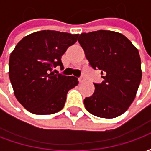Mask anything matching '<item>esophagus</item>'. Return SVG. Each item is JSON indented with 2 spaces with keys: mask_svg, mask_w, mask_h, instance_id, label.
<instances>
[{
  "mask_svg": "<svg viewBox=\"0 0 151 151\" xmlns=\"http://www.w3.org/2000/svg\"><path fill=\"white\" fill-rule=\"evenodd\" d=\"M78 81H79V82H80V83H82V82H86V78H84V77H81V78H79Z\"/></svg>",
  "mask_w": 151,
  "mask_h": 151,
  "instance_id": "obj_1",
  "label": "esophagus"
}]
</instances>
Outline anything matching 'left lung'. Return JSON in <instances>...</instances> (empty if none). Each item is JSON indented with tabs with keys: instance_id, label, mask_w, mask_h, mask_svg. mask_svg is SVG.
Masks as SVG:
<instances>
[{
	"instance_id": "1",
	"label": "left lung",
	"mask_w": 151,
	"mask_h": 151,
	"mask_svg": "<svg viewBox=\"0 0 151 151\" xmlns=\"http://www.w3.org/2000/svg\"><path fill=\"white\" fill-rule=\"evenodd\" d=\"M78 42L92 68L104 74V82L94 84L95 93L84 99L86 109L101 118L119 116L133 102L142 80L138 50L124 35L111 31L82 33Z\"/></svg>"
}]
</instances>
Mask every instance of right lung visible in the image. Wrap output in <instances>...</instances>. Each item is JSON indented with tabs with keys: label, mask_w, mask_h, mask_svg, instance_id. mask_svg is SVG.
Segmentation results:
<instances>
[{
	"label": "right lung",
	"mask_w": 151,
	"mask_h": 151,
	"mask_svg": "<svg viewBox=\"0 0 151 151\" xmlns=\"http://www.w3.org/2000/svg\"><path fill=\"white\" fill-rule=\"evenodd\" d=\"M78 35L44 30L28 35L16 45L9 56V76L15 97L27 111L49 115L64 108L67 93L78 81L52 70L63 67L61 56Z\"/></svg>",
	"instance_id": "right-lung-1"
}]
</instances>
